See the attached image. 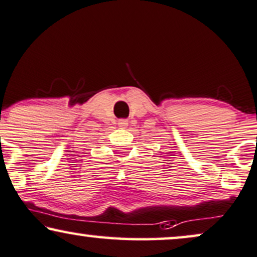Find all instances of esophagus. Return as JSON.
I'll list each match as a JSON object with an SVG mask.
<instances>
[{
    "label": "esophagus",
    "instance_id": "34e87169",
    "mask_svg": "<svg viewBox=\"0 0 257 257\" xmlns=\"http://www.w3.org/2000/svg\"><path fill=\"white\" fill-rule=\"evenodd\" d=\"M126 125H128V122H126V119H119L118 126H121V128H125Z\"/></svg>",
    "mask_w": 257,
    "mask_h": 257
}]
</instances>
